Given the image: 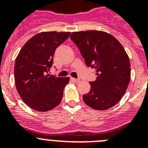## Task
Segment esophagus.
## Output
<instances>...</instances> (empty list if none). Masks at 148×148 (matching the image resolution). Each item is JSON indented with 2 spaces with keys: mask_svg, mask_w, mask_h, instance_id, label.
Wrapping results in <instances>:
<instances>
[{
  "mask_svg": "<svg viewBox=\"0 0 148 148\" xmlns=\"http://www.w3.org/2000/svg\"><path fill=\"white\" fill-rule=\"evenodd\" d=\"M71 80L73 81V82H75V83H78V82H80V79H79V78H71Z\"/></svg>",
  "mask_w": 148,
  "mask_h": 148,
  "instance_id": "1",
  "label": "esophagus"
}]
</instances>
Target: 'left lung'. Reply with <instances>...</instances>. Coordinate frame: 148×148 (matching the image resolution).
I'll return each mask as SVG.
<instances>
[{"label":"left lung","mask_w":148,"mask_h":148,"mask_svg":"<svg viewBox=\"0 0 148 148\" xmlns=\"http://www.w3.org/2000/svg\"><path fill=\"white\" fill-rule=\"evenodd\" d=\"M70 38L87 66L96 70V80L83 100L98 110L109 109L121 100L130 78V63L117 39L105 32L89 30L73 32Z\"/></svg>","instance_id":"obj_1"}]
</instances>
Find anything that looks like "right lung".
<instances>
[{
	"mask_svg": "<svg viewBox=\"0 0 148 148\" xmlns=\"http://www.w3.org/2000/svg\"><path fill=\"white\" fill-rule=\"evenodd\" d=\"M69 32H44L26 43L15 60V82L26 104L40 112L50 110L61 103L70 78L49 75L56 48L68 38Z\"/></svg>",
	"mask_w": 148,
	"mask_h": 148,
	"instance_id": "add662e5",
	"label": "right lung"
}]
</instances>
